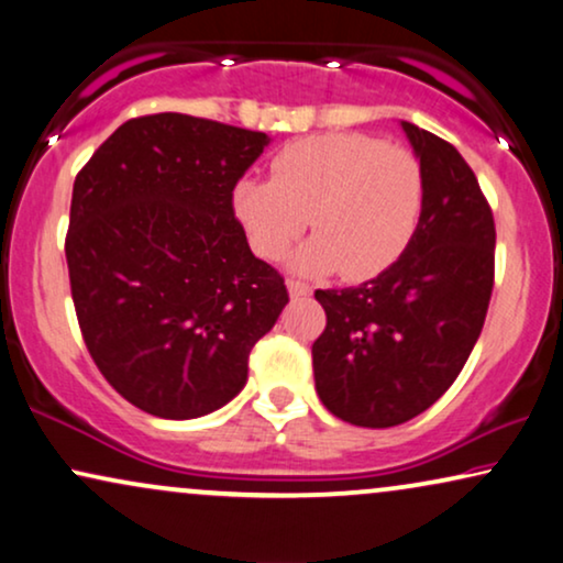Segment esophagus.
<instances>
[{
    "instance_id": "34e87169",
    "label": "esophagus",
    "mask_w": 563,
    "mask_h": 563,
    "mask_svg": "<svg viewBox=\"0 0 563 563\" xmlns=\"http://www.w3.org/2000/svg\"><path fill=\"white\" fill-rule=\"evenodd\" d=\"M286 286H288V296L290 298H306V296L311 294L309 286H306V283H301V280H288Z\"/></svg>"
}]
</instances>
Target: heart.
<instances>
[{
	"mask_svg": "<svg viewBox=\"0 0 563 563\" xmlns=\"http://www.w3.org/2000/svg\"><path fill=\"white\" fill-rule=\"evenodd\" d=\"M424 206L422 164L407 148L363 133H329L280 148L273 179L244 177L234 187V213L252 250L280 260L301 236L294 267L309 275L342 269L368 280L407 250Z\"/></svg>",
	"mask_w": 563,
	"mask_h": 563,
	"instance_id": "b5f03b06",
	"label": "heart"
}]
</instances>
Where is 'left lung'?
I'll return each instance as SVG.
<instances>
[{"mask_svg":"<svg viewBox=\"0 0 563 563\" xmlns=\"http://www.w3.org/2000/svg\"><path fill=\"white\" fill-rule=\"evenodd\" d=\"M424 175V206L391 267L355 288L317 290V394L357 427H396L443 396L482 334L494 288L492 208L459 148L401 120Z\"/></svg>","mask_w":563,"mask_h":563,"instance_id":"8db88e82","label":"left lung"}]
</instances>
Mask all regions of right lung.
I'll return each instance as SVG.
<instances>
[{"mask_svg":"<svg viewBox=\"0 0 563 563\" xmlns=\"http://www.w3.org/2000/svg\"><path fill=\"white\" fill-rule=\"evenodd\" d=\"M267 144V133L159 112L120 125L77 175L74 309L97 368L148 415L227 407L286 309V283L254 257L231 206Z\"/></svg>","mask_w":563,"mask_h":563,"instance_id":"right-lung-1","label":"right lung"}]
</instances>
